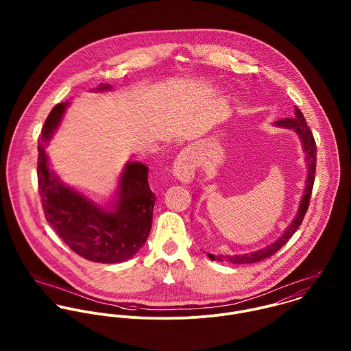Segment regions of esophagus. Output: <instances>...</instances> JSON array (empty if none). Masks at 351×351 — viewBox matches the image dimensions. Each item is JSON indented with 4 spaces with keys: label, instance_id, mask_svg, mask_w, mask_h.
I'll use <instances>...</instances> for the list:
<instances>
[{
    "label": "esophagus",
    "instance_id": "esophagus-1",
    "mask_svg": "<svg viewBox=\"0 0 351 351\" xmlns=\"http://www.w3.org/2000/svg\"><path fill=\"white\" fill-rule=\"evenodd\" d=\"M196 171V152L193 149L181 151L173 163V174L181 182H191Z\"/></svg>",
    "mask_w": 351,
    "mask_h": 351
}]
</instances>
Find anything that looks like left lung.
Segmentation results:
<instances>
[{
  "mask_svg": "<svg viewBox=\"0 0 351 351\" xmlns=\"http://www.w3.org/2000/svg\"><path fill=\"white\" fill-rule=\"evenodd\" d=\"M276 127L280 128H289L293 130L296 132V135L299 136L301 142V149L304 151V156H305V165H306V178H305V188L301 196L300 205L299 209L296 212L295 219L292 220V223L285 228L284 234L274 241L273 243L258 249V250L246 252V254H234V255H213V254H208V256L212 261H217V262H230V263H235V265H242V263H254V262H259L263 261L269 256H271L273 254H276L280 250L291 238L292 235L298 231V228L300 227L304 219V215L308 209L309 205V199H311V193H312V188H313V181H315V170H316V143L313 139V135L311 132V130L306 125V121L304 119V114L301 113L300 109L298 106H295V116L291 119H281L274 121Z\"/></svg>",
  "mask_w": 351,
  "mask_h": 351,
  "instance_id": "left-lung-1",
  "label": "left lung"
}]
</instances>
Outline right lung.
<instances>
[{"mask_svg": "<svg viewBox=\"0 0 351 351\" xmlns=\"http://www.w3.org/2000/svg\"><path fill=\"white\" fill-rule=\"evenodd\" d=\"M108 84L92 89L109 92ZM70 101L52 108L38 139V182L45 216L62 241L78 255L100 263L132 258L149 238L155 195L149 185V167L127 162L114 199L106 206L64 184L51 169L46 149L60 125Z\"/></svg>", "mask_w": 351, "mask_h": 351, "instance_id": "add662e5", "label": "right lung"}]
</instances>
